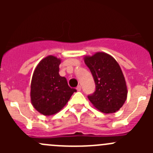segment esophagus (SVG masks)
<instances>
[{
  "label": "esophagus",
  "mask_w": 153,
  "mask_h": 153,
  "mask_svg": "<svg viewBox=\"0 0 153 153\" xmlns=\"http://www.w3.org/2000/svg\"><path fill=\"white\" fill-rule=\"evenodd\" d=\"M76 89H77V91H78V92H80V91L81 90V86H77Z\"/></svg>",
  "instance_id": "esophagus-1"
}]
</instances>
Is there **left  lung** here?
<instances>
[{"instance_id": "left-lung-1", "label": "left lung", "mask_w": 153, "mask_h": 153, "mask_svg": "<svg viewBox=\"0 0 153 153\" xmlns=\"http://www.w3.org/2000/svg\"><path fill=\"white\" fill-rule=\"evenodd\" d=\"M84 63L89 67L95 83V91L88 98L96 109L106 114L114 113L124 105L127 86L122 70L116 60L109 54L98 52L86 55Z\"/></svg>"}]
</instances>
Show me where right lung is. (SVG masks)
Wrapping results in <instances>:
<instances>
[{"label":"right lung","instance_id":"obj_1","mask_svg":"<svg viewBox=\"0 0 153 153\" xmlns=\"http://www.w3.org/2000/svg\"><path fill=\"white\" fill-rule=\"evenodd\" d=\"M60 58L48 55L34 70L31 81L32 106L44 115L56 114L67 104L76 89L70 88L66 78L59 75Z\"/></svg>","mask_w":153,"mask_h":153}]
</instances>
